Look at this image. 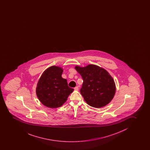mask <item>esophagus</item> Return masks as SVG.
Returning <instances> with one entry per match:
<instances>
[{
	"instance_id": "34e87169",
	"label": "esophagus",
	"mask_w": 150,
	"mask_h": 150,
	"mask_svg": "<svg viewBox=\"0 0 150 150\" xmlns=\"http://www.w3.org/2000/svg\"><path fill=\"white\" fill-rule=\"evenodd\" d=\"M74 90H75V91H78V90H79L78 87H75V88H74Z\"/></svg>"
}]
</instances>
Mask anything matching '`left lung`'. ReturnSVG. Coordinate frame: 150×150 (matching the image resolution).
<instances>
[{
	"label": "left lung",
	"mask_w": 150,
	"mask_h": 150,
	"mask_svg": "<svg viewBox=\"0 0 150 150\" xmlns=\"http://www.w3.org/2000/svg\"><path fill=\"white\" fill-rule=\"evenodd\" d=\"M83 79L81 93L87 104L95 108L106 106L113 98L115 86L112 77L105 69L90 64L75 67Z\"/></svg>",
	"instance_id": "8db88e82"
}]
</instances>
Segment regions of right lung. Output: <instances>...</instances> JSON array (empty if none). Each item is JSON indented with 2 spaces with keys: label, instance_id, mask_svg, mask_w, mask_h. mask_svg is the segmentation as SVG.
Returning <instances> with one entry per match:
<instances>
[{
  "label": "right lung",
  "instance_id": "1",
  "mask_svg": "<svg viewBox=\"0 0 150 150\" xmlns=\"http://www.w3.org/2000/svg\"><path fill=\"white\" fill-rule=\"evenodd\" d=\"M62 72L61 67L52 66L46 69L40 78L36 93L45 106L51 108L61 106L74 90L68 86L67 80L61 77Z\"/></svg>",
  "mask_w": 150,
  "mask_h": 150
}]
</instances>
